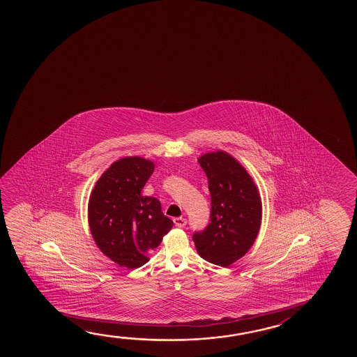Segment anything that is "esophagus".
Segmentation results:
<instances>
[{
  "instance_id": "esophagus-1",
  "label": "esophagus",
  "mask_w": 357,
  "mask_h": 357,
  "mask_svg": "<svg viewBox=\"0 0 357 357\" xmlns=\"http://www.w3.org/2000/svg\"><path fill=\"white\" fill-rule=\"evenodd\" d=\"M173 221H174V225H176V227H179V229L185 227V225H187L188 222L187 219H184V218H174Z\"/></svg>"
}]
</instances>
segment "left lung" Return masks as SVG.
Returning <instances> with one entry per match:
<instances>
[{
	"mask_svg": "<svg viewBox=\"0 0 357 357\" xmlns=\"http://www.w3.org/2000/svg\"><path fill=\"white\" fill-rule=\"evenodd\" d=\"M199 165L208 176L210 222L192 235L199 256L227 267L246 255L261 226L262 204L252 178L225 152L204 154Z\"/></svg>",
	"mask_w": 357,
	"mask_h": 357,
	"instance_id": "1",
	"label": "left lung"
}]
</instances>
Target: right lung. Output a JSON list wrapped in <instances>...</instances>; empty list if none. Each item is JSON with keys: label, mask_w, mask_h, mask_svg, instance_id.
I'll list each match as a JSON object with an SVG mask.
<instances>
[{"label": "right lung", "mask_w": 357, "mask_h": 357, "mask_svg": "<svg viewBox=\"0 0 357 357\" xmlns=\"http://www.w3.org/2000/svg\"><path fill=\"white\" fill-rule=\"evenodd\" d=\"M153 162L126 157L100 176L89 202V225L101 252L115 264L138 268L160 245L173 221L162 213L158 199L142 197L153 174Z\"/></svg>", "instance_id": "1"}]
</instances>
